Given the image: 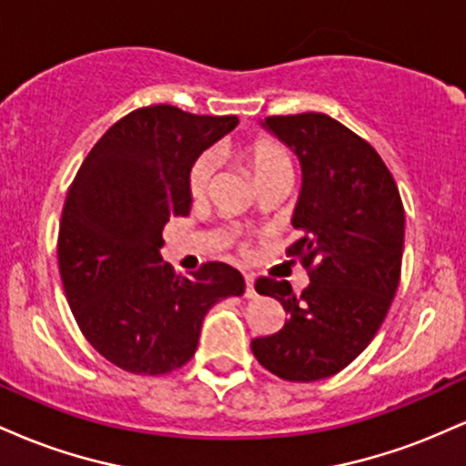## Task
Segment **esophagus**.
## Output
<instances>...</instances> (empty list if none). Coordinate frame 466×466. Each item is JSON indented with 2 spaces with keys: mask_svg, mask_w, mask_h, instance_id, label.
Wrapping results in <instances>:
<instances>
[{
  "mask_svg": "<svg viewBox=\"0 0 466 466\" xmlns=\"http://www.w3.org/2000/svg\"><path fill=\"white\" fill-rule=\"evenodd\" d=\"M245 298H248V300H254V298H256L254 276H251V274H245Z\"/></svg>",
  "mask_w": 466,
  "mask_h": 466,
  "instance_id": "esophagus-1",
  "label": "esophagus"
}]
</instances>
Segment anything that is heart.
<instances>
[{
	"label": "heart",
	"mask_w": 466,
	"mask_h": 466,
	"mask_svg": "<svg viewBox=\"0 0 466 466\" xmlns=\"http://www.w3.org/2000/svg\"><path fill=\"white\" fill-rule=\"evenodd\" d=\"M245 159H248L256 181H263L280 170H291V159L285 148L274 140L258 137L245 147ZM212 175H215V155L201 153L188 170V192L192 199H201L210 190Z\"/></svg>",
	"instance_id": "1"
}]
</instances>
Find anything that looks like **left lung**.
Masks as SVG:
<instances>
[{
	"label": "left lung",
	"instance_id": "1",
	"mask_svg": "<svg viewBox=\"0 0 466 466\" xmlns=\"http://www.w3.org/2000/svg\"><path fill=\"white\" fill-rule=\"evenodd\" d=\"M265 127L300 157L298 238L285 251L311 282L296 296L287 280H256L287 319L278 333L256 337L251 352L276 377L309 383L344 370L386 319L400 280L405 210L381 155L335 117L269 116Z\"/></svg>",
	"mask_w": 466,
	"mask_h": 466
}]
</instances>
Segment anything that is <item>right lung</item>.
<instances>
[{"label":"right lung","instance_id":"add662e5","mask_svg":"<svg viewBox=\"0 0 466 466\" xmlns=\"http://www.w3.org/2000/svg\"><path fill=\"white\" fill-rule=\"evenodd\" d=\"M237 125V116L140 106L106 129L69 186L56 240L63 289L85 339L122 370L157 377L186 366L206 313L243 296L234 267L177 276L159 256L166 223L190 215L192 162Z\"/></svg>","mask_w":466,"mask_h":466}]
</instances>
